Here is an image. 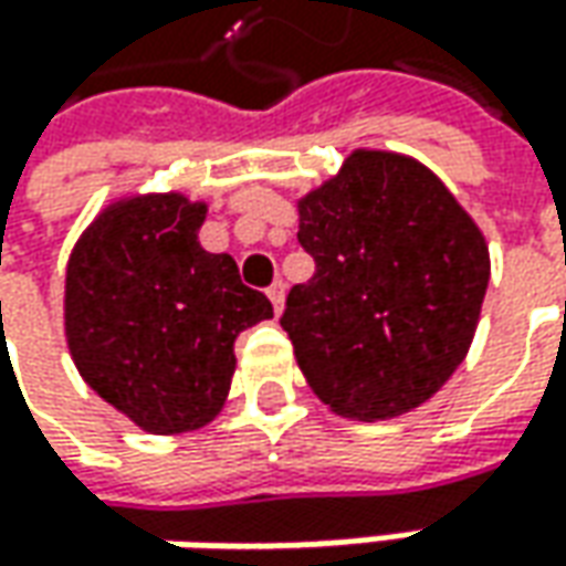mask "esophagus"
Masks as SVG:
<instances>
[{
  "label": "esophagus",
  "mask_w": 566,
  "mask_h": 566,
  "mask_svg": "<svg viewBox=\"0 0 566 566\" xmlns=\"http://www.w3.org/2000/svg\"><path fill=\"white\" fill-rule=\"evenodd\" d=\"M269 301L275 306V313H282L284 310V282H275L269 287Z\"/></svg>",
  "instance_id": "34e87169"
}]
</instances>
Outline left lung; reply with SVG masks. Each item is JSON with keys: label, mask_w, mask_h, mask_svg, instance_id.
I'll list each match as a JSON object with an SVG mask.
<instances>
[{"label": "left lung", "mask_w": 566, "mask_h": 566, "mask_svg": "<svg viewBox=\"0 0 566 566\" xmlns=\"http://www.w3.org/2000/svg\"><path fill=\"white\" fill-rule=\"evenodd\" d=\"M297 212L316 272L282 328L310 388L366 422L417 410L476 335L492 272L479 224L436 171L385 149H354Z\"/></svg>", "instance_id": "left-lung-1"}]
</instances>
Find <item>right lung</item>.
<instances>
[{
	"instance_id": "right-lung-1",
	"label": "right lung",
	"mask_w": 566,
	"mask_h": 566,
	"mask_svg": "<svg viewBox=\"0 0 566 566\" xmlns=\"http://www.w3.org/2000/svg\"><path fill=\"white\" fill-rule=\"evenodd\" d=\"M206 203L137 193L106 206L65 272L71 360L99 398L153 436L193 432L222 410L238 335L272 319L228 253L200 247Z\"/></svg>"
}]
</instances>
